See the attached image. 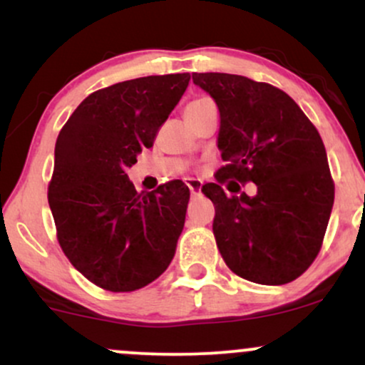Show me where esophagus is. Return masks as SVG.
<instances>
[{"instance_id": "obj_1", "label": "esophagus", "mask_w": 365, "mask_h": 365, "mask_svg": "<svg viewBox=\"0 0 365 365\" xmlns=\"http://www.w3.org/2000/svg\"><path fill=\"white\" fill-rule=\"evenodd\" d=\"M187 187L192 194H199L200 188H202V182L199 178H188L187 180Z\"/></svg>"}]
</instances>
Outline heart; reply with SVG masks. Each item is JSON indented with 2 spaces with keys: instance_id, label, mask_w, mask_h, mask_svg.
<instances>
[{
  "instance_id": "1",
  "label": "heart",
  "mask_w": 365,
  "mask_h": 365,
  "mask_svg": "<svg viewBox=\"0 0 365 365\" xmlns=\"http://www.w3.org/2000/svg\"><path fill=\"white\" fill-rule=\"evenodd\" d=\"M207 103H211V101H209V99H206V98H200V99H195V101H192V103H188V104H187L185 111H192V110H199V108L206 106V104H207Z\"/></svg>"
}]
</instances>
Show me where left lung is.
I'll use <instances>...</instances> for the list:
<instances>
[{
    "instance_id": "left-lung-1",
    "label": "left lung",
    "mask_w": 365,
    "mask_h": 365,
    "mask_svg": "<svg viewBox=\"0 0 365 365\" xmlns=\"http://www.w3.org/2000/svg\"><path fill=\"white\" fill-rule=\"evenodd\" d=\"M220 111L216 173L254 181V196L202 187L215 204L217 249L230 269L261 284L290 283L319 254L334 200L317 130L287 92L232 73H192ZM237 188H240L237 185Z\"/></svg>"
}]
</instances>
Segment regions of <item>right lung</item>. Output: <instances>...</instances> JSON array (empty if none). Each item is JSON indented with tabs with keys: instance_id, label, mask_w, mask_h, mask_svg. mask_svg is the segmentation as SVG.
Listing matches in <instances>:
<instances>
[{
	"instance_id": "1",
	"label": "right lung",
	"mask_w": 365,
	"mask_h": 365,
	"mask_svg": "<svg viewBox=\"0 0 365 365\" xmlns=\"http://www.w3.org/2000/svg\"><path fill=\"white\" fill-rule=\"evenodd\" d=\"M190 75H149L99 89L54 145L48 200L58 242L77 271L110 292H133L170 266L190 192L182 180L137 192L127 170L175 110Z\"/></svg>"
}]
</instances>
